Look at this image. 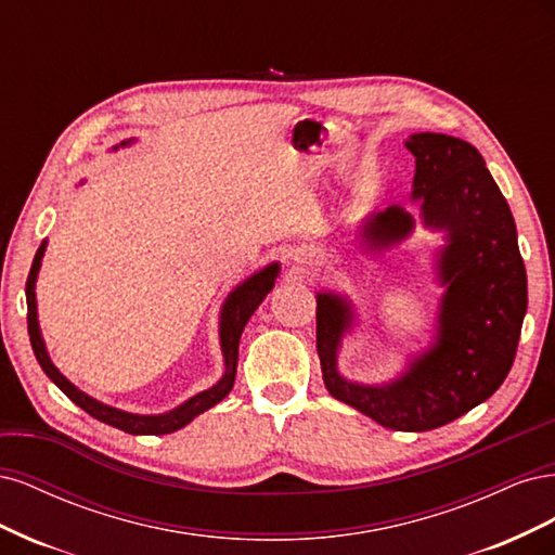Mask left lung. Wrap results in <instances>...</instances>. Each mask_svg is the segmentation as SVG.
<instances>
[{
  "label": "left lung",
  "mask_w": 555,
  "mask_h": 555,
  "mask_svg": "<svg viewBox=\"0 0 555 555\" xmlns=\"http://www.w3.org/2000/svg\"><path fill=\"white\" fill-rule=\"evenodd\" d=\"M414 196L424 217L449 231L440 257L447 296L440 338L405 377L389 386H359L335 371V349L349 326L340 298L317 296V351L333 398L391 430L440 428L491 398L512 371L528 308V278L512 210L475 145L444 133H414ZM410 215L391 206L367 229L373 245L408 236Z\"/></svg>",
  "instance_id": "left-lung-1"
}]
</instances>
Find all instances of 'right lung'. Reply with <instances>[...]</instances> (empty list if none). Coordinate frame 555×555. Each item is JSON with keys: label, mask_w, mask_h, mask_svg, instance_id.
<instances>
[{"label": "right lung", "mask_w": 555, "mask_h": 555, "mask_svg": "<svg viewBox=\"0 0 555 555\" xmlns=\"http://www.w3.org/2000/svg\"><path fill=\"white\" fill-rule=\"evenodd\" d=\"M43 249L46 243H41V247L37 249V257L35 263L29 268V275H27V331H29V343L31 349H35V357L39 361V365L43 367V373L53 379L60 389L66 393V398L74 400L80 410H86L90 416L99 418V422H104L113 428H120L125 433L131 435H164V433H173L178 428H182L184 424H190L194 416H198L201 412L210 410L212 405H217L233 386V379H236V363H238V340H241V333L247 324V319L251 317L259 308L261 300L266 298V294L273 289L275 284V275H278V263L263 268L261 273L251 275L247 282H243L241 287L233 292L222 310V349H224V359H227V373L224 377L217 382L212 389L198 393L194 398H190L184 405L176 408L173 412H166L159 416H139V414H127L120 412L115 408L102 405V402H96L94 398L86 396L82 391H78L72 382H66L57 367L50 363L48 354H46V347L41 340V333H39V322H37V300H35V280L39 273V266H41V257H43Z\"/></svg>", "instance_id": "1"}]
</instances>
